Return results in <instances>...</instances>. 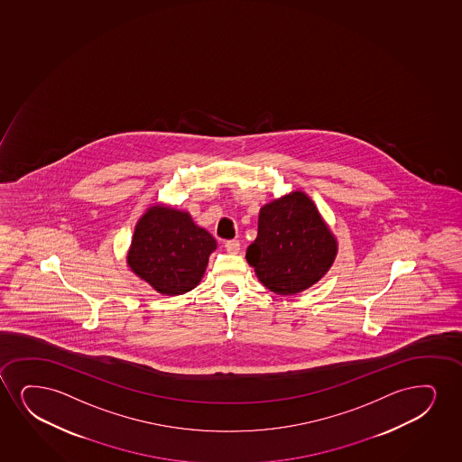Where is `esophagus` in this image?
Masks as SVG:
<instances>
[{"label": "esophagus", "instance_id": "34e87169", "mask_svg": "<svg viewBox=\"0 0 462 462\" xmlns=\"http://www.w3.org/2000/svg\"><path fill=\"white\" fill-rule=\"evenodd\" d=\"M225 248H226V252L229 254H237L240 250L239 240H228V242H225Z\"/></svg>", "mask_w": 462, "mask_h": 462}]
</instances>
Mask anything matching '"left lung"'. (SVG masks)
Here are the masks:
<instances>
[{"mask_svg": "<svg viewBox=\"0 0 462 462\" xmlns=\"http://www.w3.org/2000/svg\"><path fill=\"white\" fill-rule=\"evenodd\" d=\"M337 250V239L316 203L308 193L295 190L261 208L257 237L245 257L263 286L286 297L327 275Z\"/></svg>", "mask_w": 462, "mask_h": 462, "instance_id": "8db88e82", "label": "left lung"}]
</instances>
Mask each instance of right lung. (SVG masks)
<instances>
[{
    "mask_svg": "<svg viewBox=\"0 0 462 462\" xmlns=\"http://www.w3.org/2000/svg\"><path fill=\"white\" fill-rule=\"evenodd\" d=\"M216 248L189 212L156 203L135 223L126 263L156 292L176 297L199 286Z\"/></svg>",
    "mask_w": 462,
    "mask_h": 462,
    "instance_id": "obj_1",
    "label": "right lung"
}]
</instances>
